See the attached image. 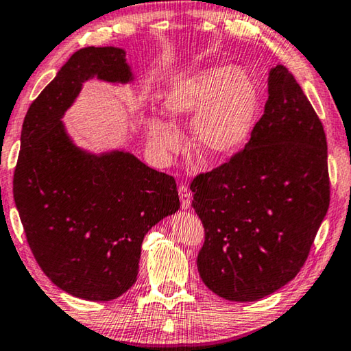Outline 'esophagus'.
<instances>
[{
  "mask_svg": "<svg viewBox=\"0 0 351 351\" xmlns=\"http://www.w3.org/2000/svg\"><path fill=\"white\" fill-rule=\"evenodd\" d=\"M178 193H180L182 209L187 210L190 207V201H192V193L189 192V189L186 186H180V189H178Z\"/></svg>",
  "mask_w": 351,
  "mask_h": 351,
  "instance_id": "esophagus-1",
  "label": "esophagus"
}]
</instances>
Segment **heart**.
<instances>
[{
    "instance_id": "1",
    "label": "heart",
    "mask_w": 351,
    "mask_h": 351,
    "mask_svg": "<svg viewBox=\"0 0 351 351\" xmlns=\"http://www.w3.org/2000/svg\"><path fill=\"white\" fill-rule=\"evenodd\" d=\"M162 108L172 122L193 119L192 138L206 161H224L246 144L257 121L260 94L251 75L230 66L201 69L175 82L164 93ZM148 141L159 153L180 150L175 123L147 117Z\"/></svg>"
}]
</instances>
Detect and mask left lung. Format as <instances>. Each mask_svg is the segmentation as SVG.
<instances>
[{
	"mask_svg": "<svg viewBox=\"0 0 351 351\" xmlns=\"http://www.w3.org/2000/svg\"><path fill=\"white\" fill-rule=\"evenodd\" d=\"M190 189L206 232L197 265L207 288L254 302L297 276L328 210L330 180L322 123L283 64L269 71L245 150Z\"/></svg>",
	"mask_w": 351,
	"mask_h": 351,
	"instance_id": "1",
	"label": "left lung"
}]
</instances>
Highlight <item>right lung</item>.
<instances>
[{"label": "right lung", "instance_id": "right-lung-1", "mask_svg": "<svg viewBox=\"0 0 351 351\" xmlns=\"http://www.w3.org/2000/svg\"><path fill=\"white\" fill-rule=\"evenodd\" d=\"M97 79L134 82L125 51L82 47L29 106L14 175V199L41 271L71 295L117 299L133 287L145 234L180 209L175 178L123 148L75 145L63 116Z\"/></svg>", "mask_w": 351, "mask_h": 351}]
</instances>
